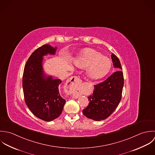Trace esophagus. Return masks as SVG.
<instances>
[{
    "label": "esophagus",
    "instance_id": "1",
    "mask_svg": "<svg viewBox=\"0 0 155 155\" xmlns=\"http://www.w3.org/2000/svg\"><path fill=\"white\" fill-rule=\"evenodd\" d=\"M82 81V80H81V78L79 77H77V76H74V77H72L70 78V80H69V82H70V84H72V86H75L76 84H80L81 83ZM69 93H72V92L71 91H69ZM74 97H77L78 96V93L77 92H75L74 93Z\"/></svg>",
    "mask_w": 155,
    "mask_h": 155
}]
</instances>
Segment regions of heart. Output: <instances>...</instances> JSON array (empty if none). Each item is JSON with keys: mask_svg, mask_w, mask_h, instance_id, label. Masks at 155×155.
<instances>
[{"mask_svg": "<svg viewBox=\"0 0 155 155\" xmlns=\"http://www.w3.org/2000/svg\"><path fill=\"white\" fill-rule=\"evenodd\" d=\"M76 64L80 68H87L88 76L93 80L105 76L111 68V61L104 57L100 53L92 50L83 52L75 60Z\"/></svg>", "mask_w": 155, "mask_h": 155, "instance_id": "obj_1", "label": "heart"}]
</instances>
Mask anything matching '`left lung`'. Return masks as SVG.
<instances>
[{
  "label": "left lung",
  "instance_id": "left-lung-1",
  "mask_svg": "<svg viewBox=\"0 0 155 155\" xmlns=\"http://www.w3.org/2000/svg\"><path fill=\"white\" fill-rule=\"evenodd\" d=\"M114 67L118 71L102 83L94 86L93 93L88 97V106L83 110L87 118L100 121L108 118L116 109L121 99L124 84V74L119 58L111 54Z\"/></svg>",
  "mask_w": 155,
  "mask_h": 155
}]
</instances>
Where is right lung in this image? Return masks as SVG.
Masks as SVG:
<instances>
[{
	"label": "right lung",
	"mask_w": 155,
	"mask_h": 155,
	"mask_svg": "<svg viewBox=\"0 0 155 155\" xmlns=\"http://www.w3.org/2000/svg\"><path fill=\"white\" fill-rule=\"evenodd\" d=\"M56 47L44 45L35 50L25 66L23 75V89L25 102L31 113L39 119L51 121L62 113L65 100L61 96L59 79L52 77L45 78L42 62L43 56L54 54Z\"/></svg>",
	"instance_id": "add662e5"
}]
</instances>
